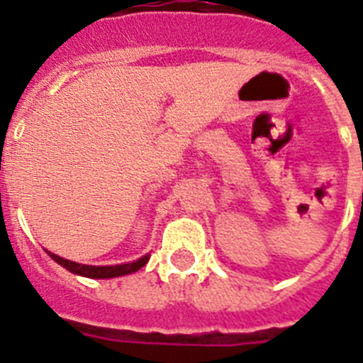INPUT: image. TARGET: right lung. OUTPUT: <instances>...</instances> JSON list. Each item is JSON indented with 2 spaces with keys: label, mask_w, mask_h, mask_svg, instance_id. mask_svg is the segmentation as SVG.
<instances>
[{
  "label": "right lung",
  "mask_w": 363,
  "mask_h": 363,
  "mask_svg": "<svg viewBox=\"0 0 363 363\" xmlns=\"http://www.w3.org/2000/svg\"><path fill=\"white\" fill-rule=\"evenodd\" d=\"M47 255L60 264L62 267H65L67 271H70L72 274H78V277L85 278H96V280H104V278H118L125 277V274H130V272H136L143 267V265L149 262L150 255L142 256V258L129 262V264H120V265H85V264H76V262H70V259L62 258V256L54 255V252L47 251Z\"/></svg>",
  "instance_id": "1"
}]
</instances>
